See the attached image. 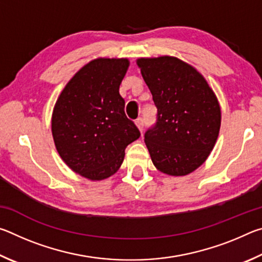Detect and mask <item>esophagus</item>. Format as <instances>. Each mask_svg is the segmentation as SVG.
<instances>
[{"label":"esophagus","mask_w":262,"mask_h":262,"mask_svg":"<svg viewBox=\"0 0 262 262\" xmlns=\"http://www.w3.org/2000/svg\"><path fill=\"white\" fill-rule=\"evenodd\" d=\"M135 123H136V126H137V128H139L140 129V132L142 133L143 132V127H144V121H143V119L142 118H139V119H136V121H135Z\"/></svg>","instance_id":"obj_1"}]
</instances>
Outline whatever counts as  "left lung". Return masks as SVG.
Listing matches in <instances>:
<instances>
[{
    "instance_id": "left-lung-1",
    "label": "left lung",
    "mask_w": 262,
    "mask_h": 262,
    "mask_svg": "<svg viewBox=\"0 0 262 262\" xmlns=\"http://www.w3.org/2000/svg\"><path fill=\"white\" fill-rule=\"evenodd\" d=\"M157 107L155 126L145 132L154 165L168 176H186L202 165L214 148L221 108L205 77L173 56L136 61Z\"/></svg>"
}]
</instances>
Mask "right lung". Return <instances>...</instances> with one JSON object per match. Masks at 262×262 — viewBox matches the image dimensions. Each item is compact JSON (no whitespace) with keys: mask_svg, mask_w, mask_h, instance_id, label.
<instances>
[{"mask_svg":"<svg viewBox=\"0 0 262 262\" xmlns=\"http://www.w3.org/2000/svg\"><path fill=\"white\" fill-rule=\"evenodd\" d=\"M127 59L92 60L74 75L56 100L52 134L57 152L74 172L103 180L119 170L128 144L141 135L126 117L119 88Z\"/></svg>","mask_w":262,"mask_h":262,"instance_id":"right-lung-1","label":"right lung"}]
</instances>
